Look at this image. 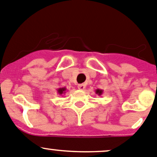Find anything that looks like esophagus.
I'll return each mask as SVG.
<instances>
[{
	"instance_id": "34e87169",
	"label": "esophagus",
	"mask_w": 157,
	"mask_h": 157,
	"mask_svg": "<svg viewBox=\"0 0 157 157\" xmlns=\"http://www.w3.org/2000/svg\"><path fill=\"white\" fill-rule=\"evenodd\" d=\"M78 88L80 89V90H84V89H85V85H84V84H79Z\"/></svg>"
}]
</instances>
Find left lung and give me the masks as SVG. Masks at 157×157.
<instances>
[{
	"mask_svg": "<svg viewBox=\"0 0 157 157\" xmlns=\"http://www.w3.org/2000/svg\"><path fill=\"white\" fill-rule=\"evenodd\" d=\"M95 93H96V94L98 95H101L102 94H103V90H101V89H97V90H95Z\"/></svg>",
	"mask_w": 157,
	"mask_h": 157,
	"instance_id": "left-lung-1",
	"label": "left lung"
}]
</instances>
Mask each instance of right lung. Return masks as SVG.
<instances>
[{"instance_id":"obj_1","label":"right lung","mask_w":157,"mask_h":157,"mask_svg":"<svg viewBox=\"0 0 157 157\" xmlns=\"http://www.w3.org/2000/svg\"><path fill=\"white\" fill-rule=\"evenodd\" d=\"M67 91V88L66 87H59V88L57 89V93L59 95L63 94H65Z\"/></svg>"}]
</instances>
